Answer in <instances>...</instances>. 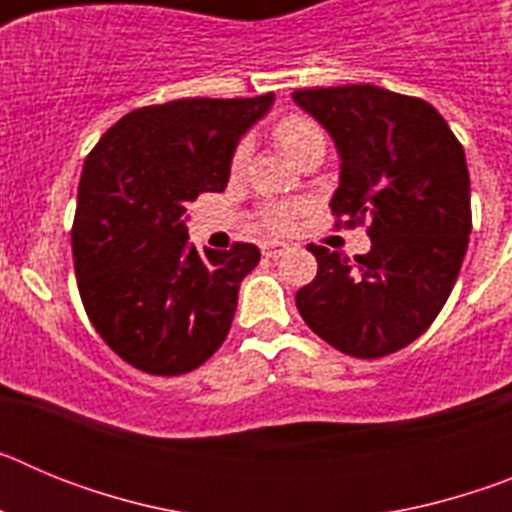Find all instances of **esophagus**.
Masks as SVG:
<instances>
[{"instance_id":"1","label":"esophagus","mask_w":512,"mask_h":512,"mask_svg":"<svg viewBox=\"0 0 512 512\" xmlns=\"http://www.w3.org/2000/svg\"><path fill=\"white\" fill-rule=\"evenodd\" d=\"M261 251H264V256H269V259H279V256H284V253L289 251V246L284 241H264L261 243Z\"/></svg>"}]
</instances>
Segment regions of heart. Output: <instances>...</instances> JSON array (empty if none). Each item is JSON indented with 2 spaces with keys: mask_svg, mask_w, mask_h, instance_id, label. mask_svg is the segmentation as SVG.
Listing matches in <instances>:
<instances>
[{
  "mask_svg": "<svg viewBox=\"0 0 512 512\" xmlns=\"http://www.w3.org/2000/svg\"><path fill=\"white\" fill-rule=\"evenodd\" d=\"M274 133H277L279 146H282V151L287 153L289 158L295 156L297 151H302L305 146H310V143H320V140L325 143L323 130H320L312 120H307V117H297V115L284 117ZM246 156H248V148L241 143V146L235 148V153H233V171L243 169V164H246ZM295 215H297L295 207L271 205L264 210V223L269 225L271 230H287V228H292V223H295Z\"/></svg>",
  "mask_w": 512,
  "mask_h": 512,
  "instance_id": "b5f03b06",
  "label": "heart"
}]
</instances>
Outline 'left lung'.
Wrapping results in <instances>:
<instances>
[{
  "label": "left lung",
  "instance_id": "8db88e82",
  "mask_svg": "<svg viewBox=\"0 0 512 512\" xmlns=\"http://www.w3.org/2000/svg\"><path fill=\"white\" fill-rule=\"evenodd\" d=\"M292 99L336 143L333 215L372 223V251L356 264L307 246L318 274L297 292V310L343 354H395L436 320L459 277L472 233L464 148L436 107L374 84L297 89Z\"/></svg>",
  "mask_w": 512,
  "mask_h": 512
}]
</instances>
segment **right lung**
<instances>
[{"instance_id": "right-lung-1", "label": "right lung", "mask_w": 512, "mask_h": 512, "mask_svg": "<svg viewBox=\"0 0 512 512\" xmlns=\"http://www.w3.org/2000/svg\"><path fill=\"white\" fill-rule=\"evenodd\" d=\"M274 104L176 99L128 112L84 161L71 228L79 295L104 343L158 377L187 374L223 346L238 289L261 253L189 243L187 207L223 192L235 146Z\"/></svg>"}]
</instances>
